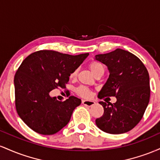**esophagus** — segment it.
<instances>
[{"instance_id":"1","label":"esophagus","mask_w":160,"mask_h":160,"mask_svg":"<svg viewBox=\"0 0 160 160\" xmlns=\"http://www.w3.org/2000/svg\"><path fill=\"white\" fill-rule=\"evenodd\" d=\"M82 103L84 104V105L88 106V107H91V106L94 105L95 104V102L93 101H89V100H82Z\"/></svg>"}]
</instances>
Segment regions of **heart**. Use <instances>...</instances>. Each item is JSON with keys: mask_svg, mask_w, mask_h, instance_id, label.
<instances>
[{"mask_svg": "<svg viewBox=\"0 0 160 160\" xmlns=\"http://www.w3.org/2000/svg\"><path fill=\"white\" fill-rule=\"evenodd\" d=\"M89 68H90L93 74H95L97 71H100V70L104 69V66L102 65V63L97 62V61H92L89 64ZM78 75V69H75L70 74V78L74 79ZM75 92L79 96L82 97V98H89L91 95V90L88 87L85 86H80L75 89Z\"/></svg>", "mask_w": 160, "mask_h": 160, "instance_id": "heart-1", "label": "heart"}]
</instances>
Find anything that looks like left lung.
<instances>
[{
    "label": "left lung",
    "instance_id": "1",
    "mask_svg": "<svg viewBox=\"0 0 160 160\" xmlns=\"http://www.w3.org/2000/svg\"><path fill=\"white\" fill-rule=\"evenodd\" d=\"M95 58L107 65L110 71L98 98H117V102L111 105L99 102L103 106L104 113L95 120V123L104 132H127L140 122L150 102L148 70L136 56L121 49L96 55Z\"/></svg>",
    "mask_w": 160,
    "mask_h": 160
}]
</instances>
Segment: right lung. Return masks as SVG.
I'll return each instance as SVG.
<instances>
[{
  "instance_id": "add662e5",
  "label": "right lung",
  "mask_w": 160,
  "mask_h": 160,
  "mask_svg": "<svg viewBox=\"0 0 160 160\" xmlns=\"http://www.w3.org/2000/svg\"><path fill=\"white\" fill-rule=\"evenodd\" d=\"M88 56L44 49L32 53L22 62L14 78L15 105L20 118L33 131L54 135L68 123L81 100L70 96L58 101L49 96V92L65 88L71 73Z\"/></svg>"
}]
</instances>
